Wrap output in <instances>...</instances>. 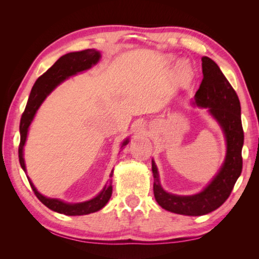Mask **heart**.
Wrapping results in <instances>:
<instances>
[{
	"mask_svg": "<svg viewBox=\"0 0 259 259\" xmlns=\"http://www.w3.org/2000/svg\"><path fill=\"white\" fill-rule=\"evenodd\" d=\"M180 70H182V72H183V74L185 75V76H187V77H189L190 75H191V71H190V69H188V67L186 66V65H180Z\"/></svg>",
	"mask_w": 259,
	"mask_h": 259,
	"instance_id": "obj_1",
	"label": "heart"
}]
</instances>
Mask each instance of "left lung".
Segmentation results:
<instances>
[{"instance_id": "obj_1", "label": "left lung", "mask_w": 259, "mask_h": 259, "mask_svg": "<svg viewBox=\"0 0 259 259\" xmlns=\"http://www.w3.org/2000/svg\"><path fill=\"white\" fill-rule=\"evenodd\" d=\"M203 80L192 105L207 108L221 126L226 140V156L213 179L199 193L178 195L166 192L160 183L158 167L152 160L153 193L158 204L168 211L187 216L210 213L228 199L242 171V147L244 143L241 122V106L236 91L226 79L216 62L202 57Z\"/></svg>"}]
</instances>
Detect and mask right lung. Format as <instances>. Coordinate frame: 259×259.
I'll return each mask as SVG.
<instances>
[{
    "label": "right lung",
    "mask_w": 259,
    "mask_h": 259,
    "mask_svg": "<svg viewBox=\"0 0 259 259\" xmlns=\"http://www.w3.org/2000/svg\"><path fill=\"white\" fill-rule=\"evenodd\" d=\"M100 57V53L94 49H89L81 52L68 53L64 55V56H61L48 70V71L38 77L36 82L34 83L32 90H31L25 111H23L21 115L19 126L20 144L18 148V156L20 166L25 170V173H27V169L25 159H23V147H25L26 140L28 137L29 127L34 119L38 108L41 107L46 97H48L60 83L67 80L69 76L75 75L79 72H83L85 70L91 69L93 66H95L97 64ZM130 138L125 139L122 143L121 148L126 146ZM112 176L113 169L110 173V178ZM27 178L33 192L36 195V198L40 200L45 206H48L50 209L54 211H57L59 214H65L68 216H80L95 213V211L101 209L107 204L112 194V179H109V185H105L103 190H101L95 198L79 203H68L60 199H52L45 197V195L41 194L36 190V188L34 187L33 183L31 182L29 176H27Z\"/></svg>",
    "instance_id": "1"
}]
</instances>
